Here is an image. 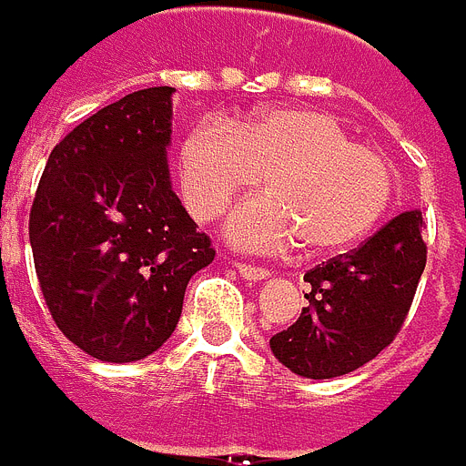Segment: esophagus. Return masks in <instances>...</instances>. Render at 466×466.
<instances>
[{
	"instance_id": "obj_1",
	"label": "esophagus",
	"mask_w": 466,
	"mask_h": 466,
	"mask_svg": "<svg viewBox=\"0 0 466 466\" xmlns=\"http://www.w3.org/2000/svg\"><path fill=\"white\" fill-rule=\"evenodd\" d=\"M236 269H238V275H241L243 279H248V282H259V279L269 278V269L254 267V264H246V261H236Z\"/></svg>"
}]
</instances>
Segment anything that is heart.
<instances>
[{"label": "heart", "mask_w": 466, "mask_h": 466, "mask_svg": "<svg viewBox=\"0 0 466 466\" xmlns=\"http://www.w3.org/2000/svg\"><path fill=\"white\" fill-rule=\"evenodd\" d=\"M262 178L259 179L258 176ZM257 181L228 238L251 251H278L300 238L309 251L360 241L394 199V166L324 111L269 108L236 121L197 124L178 145V187L194 220L220 218Z\"/></svg>", "instance_id": "heart-1"}]
</instances>
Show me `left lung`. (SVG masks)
I'll use <instances>...</instances> for the list:
<instances>
[{"instance_id": "1", "label": "left lung", "mask_w": 466, "mask_h": 466, "mask_svg": "<svg viewBox=\"0 0 466 466\" xmlns=\"http://www.w3.org/2000/svg\"><path fill=\"white\" fill-rule=\"evenodd\" d=\"M425 259L422 212L410 209L358 248L309 269V306L269 339L275 358L306 379H334L366 366L402 329Z\"/></svg>"}]
</instances>
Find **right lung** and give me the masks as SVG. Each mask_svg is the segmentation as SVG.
I'll list each match as a JSON object with an SVG mask.
<instances>
[{
    "instance_id": "right-lung-1",
    "label": "right lung",
    "mask_w": 466,
    "mask_h": 466,
    "mask_svg": "<svg viewBox=\"0 0 466 466\" xmlns=\"http://www.w3.org/2000/svg\"><path fill=\"white\" fill-rule=\"evenodd\" d=\"M173 87L129 93L77 124L46 160L30 248L51 319L106 363L168 339L188 279L215 259L170 188Z\"/></svg>"
}]
</instances>
